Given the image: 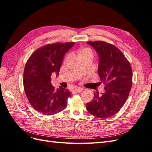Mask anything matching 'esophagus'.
<instances>
[{
    "mask_svg": "<svg viewBox=\"0 0 152 152\" xmlns=\"http://www.w3.org/2000/svg\"><path fill=\"white\" fill-rule=\"evenodd\" d=\"M83 89H84L82 88V87H77V88L73 89V91H74V92H80V91H82Z\"/></svg>",
    "mask_w": 152,
    "mask_h": 152,
    "instance_id": "34e87169",
    "label": "esophagus"
}]
</instances>
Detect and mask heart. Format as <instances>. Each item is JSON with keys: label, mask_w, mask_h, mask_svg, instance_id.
<instances>
[{"label": "heart", "mask_w": 152, "mask_h": 152, "mask_svg": "<svg viewBox=\"0 0 152 152\" xmlns=\"http://www.w3.org/2000/svg\"><path fill=\"white\" fill-rule=\"evenodd\" d=\"M87 52H91V50L88 48H84L83 49H82L80 51V53L79 54H83V53H87Z\"/></svg>", "instance_id": "1"}]
</instances>
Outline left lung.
<instances>
[{"label":"left lung","mask_w":152,"mask_h":152,"mask_svg":"<svg viewBox=\"0 0 152 152\" xmlns=\"http://www.w3.org/2000/svg\"><path fill=\"white\" fill-rule=\"evenodd\" d=\"M99 56L98 73L104 93H94L93 101L86 104L91 114L108 118L116 114L126 103L132 87V73L129 62L113 45L103 41L87 42Z\"/></svg>","instance_id":"8db88e82"}]
</instances>
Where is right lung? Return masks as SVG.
Returning <instances> with one entry per match:
<instances>
[{"mask_svg":"<svg viewBox=\"0 0 152 152\" xmlns=\"http://www.w3.org/2000/svg\"><path fill=\"white\" fill-rule=\"evenodd\" d=\"M75 42L48 44L37 49L27 61L24 69L23 86L28 102L37 111L52 115L65 109L71 93L50 83L53 73L59 75L65 54Z\"/></svg>","mask_w":152,"mask_h":152,"instance_id":"right-lung-1","label":"right lung"}]
</instances>
